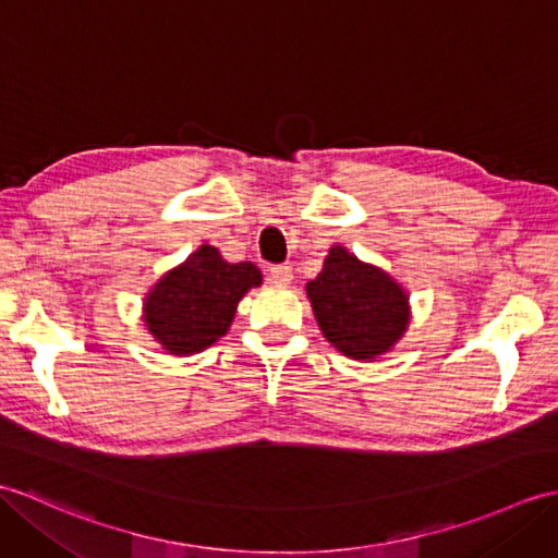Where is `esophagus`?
Returning <instances> with one entry per match:
<instances>
[{"mask_svg": "<svg viewBox=\"0 0 558 558\" xmlns=\"http://www.w3.org/2000/svg\"><path fill=\"white\" fill-rule=\"evenodd\" d=\"M270 278H274V282L280 284V288H288V284L292 282V268L290 266L270 268Z\"/></svg>", "mask_w": 558, "mask_h": 558, "instance_id": "esophagus-1", "label": "esophagus"}]
</instances>
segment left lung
I'll return each instance as SVG.
<instances>
[{
    "label": "left lung",
    "instance_id": "left-lung-1",
    "mask_svg": "<svg viewBox=\"0 0 558 558\" xmlns=\"http://www.w3.org/2000/svg\"><path fill=\"white\" fill-rule=\"evenodd\" d=\"M306 296L323 338L354 361L390 354L409 330V292L342 244H332L320 274L306 282Z\"/></svg>",
    "mask_w": 558,
    "mask_h": 558
}]
</instances>
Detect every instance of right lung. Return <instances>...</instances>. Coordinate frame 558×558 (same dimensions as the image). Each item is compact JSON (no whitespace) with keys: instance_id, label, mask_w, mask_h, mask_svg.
I'll return each mask as SVG.
<instances>
[{"instance_id":"right-lung-1","label":"right lung","mask_w":558,"mask_h":558,"mask_svg":"<svg viewBox=\"0 0 558 558\" xmlns=\"http://www.w3.org/2000/svg\"><path fill=\"white\" fill-rule=\"evenodd\" d=\"M262 282L252 262L230 264L211 244H199L151 284L142 300V320L168 354H197L223 338L242 296Z\"/></svg>"}]
</instances>
